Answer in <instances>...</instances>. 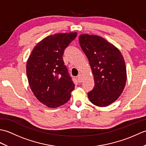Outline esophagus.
Listing matches in <instances>:
<instances>
[{
    "mask_svg": "<svg viewBox=\"0 0 146 146\" xmlns=\"http://www.w3.org/2000/svg\"><path fill=\"white\" fill-rule=\"evenodd\" d=\"M78 81H79L80 83H82V82H83V77H82L81 74H79V75H78Z\"/></svg>",
    "mask_w": 146,
    "mask_h": 146,
    "instance_id": "obj_1",
    "label": "esophagus"
}]
</instances>
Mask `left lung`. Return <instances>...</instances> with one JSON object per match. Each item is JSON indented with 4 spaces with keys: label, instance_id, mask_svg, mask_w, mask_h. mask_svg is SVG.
Returning <instances> with one entry per match:
<instances>
[{
    "label": "left lung",
    "instance_id": "left-lung-1",
    "mask_svg": "<svg viewBox=\"0 0 146 146\" xmlns=\"http://www.w3.org/2000/svg\"><path fill=\"white\" fill-rule=\"evenodd\" d=\"M79 42L94 76L95 86L88 93L89 100L97 106L107 107L124 89L127 80L124 59L119 49L100 36L82 35Z\"/></svg>",
    "mask_w": 146,
    "mask_h": 146
}]
</instances>
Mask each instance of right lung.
<instances>
[{
  "label": "right lung",
  "instance_id": "right-lung-1",
  "mask_svg": "<svg viewBox=\"0 0 146 146\" xmlns=\"http://www.w3.org/2000/svg\"><path fill=\"white\" fill-rule=\"evenodd\" d=\"M76 33L56 34L46 37L34 48L26 65L29 84L35 97L51 108L70 100L75 84L64 65V49Z\"/></svg>",
  "mask_w": 146,
  "mask_h": 146
}]
</instances>
